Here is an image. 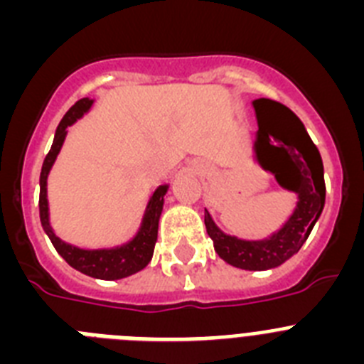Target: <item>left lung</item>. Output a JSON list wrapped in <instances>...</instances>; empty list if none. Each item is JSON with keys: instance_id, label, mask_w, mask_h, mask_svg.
I'll list each match as a JSON object with an SVG mask.
<instances>
[{"instance_id": "left-lung-1", "label": "left lung", "mask_w": 364, "mask_h": 364, "mask_svg": "<svg viewBox=\"0 0 364 364\" xmlns=\"http://www.w3.org/2000/svg\"><path fill=\"white\" fill-rule=\"evenodd\" d=\"M257 117L253 159L272 173L281 188L297 195L294 211L277 231L264 239H239L215 224L208 210L204 224L215 252L228 264L250 272L281 266L301 250L324 208V169L321 154L302 122L286 105L269 98L252 102Z\"/></svg>"}]
</instances>
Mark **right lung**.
Returning a JSON list of instances; mask_svg holds the SVG:
<instances>
[{
    "label": "right lung",
    "instance_id": "add662e5",
    "mask_svg": "<svg viewBox=\"0 0 364 364\" xmlns=\"http://www.w3.org/2000/svg\"><path fill=\"white\" fill-rule=\"evenodd\" d=\"M95 100L82 98L78 100L65 117L62 118L54 133L53 146H50L49 154L45 156L43 166H41L40 175V220L43 231L50 239L56 252L65 259L69 266L74 269L82 272L83 275H89L92 279H102V281H118L129 275H134L136 272L146 268L153 259L154 242L159 237V220L164 210V197H166L169 184H162L151 193L149 200L144 210L142 220L138 226L136 233L131 237L127 242L117 244V246L107 247H80L74 244L65 242L54 233L50 226V211H49V198H47V178L56 162L58 154L62 151L63 142H65L69 127L80 120L83 114L91 111Z\"/></svg>",
    "mask_w": 364,
    "mask_h": 364
}]
</instances>
